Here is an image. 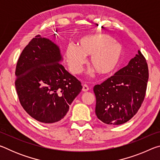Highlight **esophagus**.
Returning a JSON list of instances; mask_svg holds the SVG:
<instances>
[{
    "mask_svg": "<svg viewBox=\"0 0 160 160\" xmlns=\"http://www.w3.org/2000/svg\"><path fill=\"white\" fill-rule=\"evenodd\" d=\"M89 90V87L87 85H82V91L83 92H87Z\"/></svg>",
    "mask_w": 160,
    "mask_h": 160,
    "instance_id": "esophagus-1",
    "label": "esophagus"
}]
</instances>
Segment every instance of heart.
Wrapping results in <instances>:
<instances>
[{
  "instance_id": "obj_1",
  "label": "heart",
  "mask_w": 160,
  "mask_h": 160,
  "mask_svg": "<svg viewBox=\"0 0 160 160\" xmlns=\"http://www.w3.org/2000/svg\"><path fill=\"white\" fill-rule=\"evenodd\" d=\"M86 56H90V65L93 68L90 73L97 72L101 76H109L122 63L124 48L108 34H94L81 37L78 47L69 44L66 50L68 65L72 73L82 72Z\"/></svg>"
}]
</instances>
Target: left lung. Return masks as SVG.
Masks as SVG:
<instances>
[{
  "label": "left lung",
  "instance_id": "8db88e82",
  "mask_svg": "<svg viewBox=\"0 0 160 160\" xmlns=\"http://www.w3.org/2000/svg\"><path fill=\"white\" fill-rule=\"evenodd\" d=\"M148 78L147 61L138 51L126 67L94 87L97 118L109 125L128 121L141 107Z\"/></svg>",
  "mask_w": 160,
  "mask_h": 160
}]
</instances>
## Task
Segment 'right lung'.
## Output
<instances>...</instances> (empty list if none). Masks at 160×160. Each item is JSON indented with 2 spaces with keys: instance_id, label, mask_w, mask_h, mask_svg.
I'll use <instances>...</instances> for the list:
<instances>
[{
  "instance_id": "obj_1",
  "label": "right lung",
  "mask_w": 160,
  "mask_h": 160,
  "mask_svg": "<svg viewBox=\"0 0 160 160\" xmlns=\"http://www.w3.org/2000/svg\"><path fill=\"white\" fill-rule=\"evenodd\" d=\"M63 60L57 44L37 35L24 48L16 66L15 88L22 107L43 123L63 120L82 88L65 69Z\"/></svg>"
}]
</instances>
